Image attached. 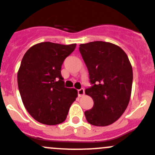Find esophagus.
<instances>
[{"mask_svg":"<svg viewBox=\"0 0 155 155\" xmlns=\"http://www.w3.org/2000/svg\"><path fill=\"white\" fill-rule=\"evenodd\" d=\"M78 96L79 97H82L84 94H85V91H84L83 88H81L78 90Z\"/></svg>","mask_w":155,"mask_h":155,"instance_id":"1","label":"esophagus"}]
</instances>
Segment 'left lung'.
Listing matches in <instances>:
<instances>
[{
    "label": "left lung",
    "instance_id": "1",
    "mask_svg": "<svg viewBox=\"0 0 155 155\" xmlns=\"http://www.w3.org/2000/svg\"><path fill=\"white\" fill-rule=\"evenodd\" d=\"M91 86L85 89L94 106L85 112L87 122L107 126L122 115L129 104L133 70L126 53L119 46L103 41L79 45Z\"/></svg>",
    "mask_w": 155,
    "mask_h": 155
}]
</instances>
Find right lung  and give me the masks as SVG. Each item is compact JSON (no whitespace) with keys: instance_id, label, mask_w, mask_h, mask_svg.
I'll return each instance as SVG.
<instances>
[{"instance_id":"obj_1","label":"right lung","mask_w":155,"mask_h":155,"mask_svg":"<svg viewBox=\"0 0 155 155\" xmlns=\"http://www.w3.org/2000/svg\"><path fill=\"white\" fill-rule=\"evenodd\" d=\"M76 44L43 42L31 47L17 75L23 104L36 121L48 125L63 122L77 97V91L64 86L62 64Z\"/></svg>"}]
</instances>
